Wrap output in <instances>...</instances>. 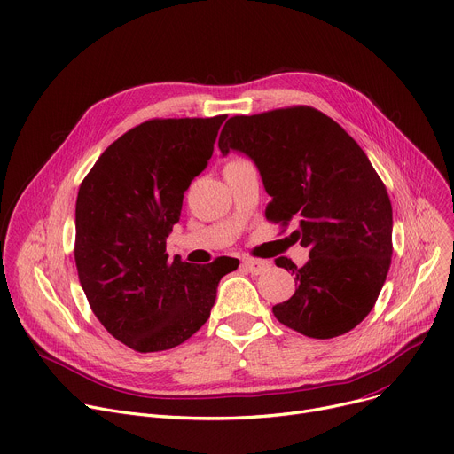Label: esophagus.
I'll return each instance as SVG.
<instances>
[{"instance_id":"1","label":"esophagus","mask_w":454,"mask_h":454,"mask_svg":"<svg viewBox=\"0 0 454 454\" xmlns=\"http://www.w3.org/2000/svg\"><path fill=\"white\" fill-rule=\"evenodd\" d=\"M243 264L250 271V274H254V276L264 274V271H268L271 268V262L264 261V259H245Z\"/></svg>"}]
</instances>
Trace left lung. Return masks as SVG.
<instances>
[{
	"instance_id": "left-lung-1",
	"label": "left lung",
	"mask_w": 454,
	"mask_h": 454,
	"mask_svg": "<svg viewBox=\"0 0 454 454\" xmlns=\"http://www.w3.org/2000/svg\"><path fill=\"white\" fill-rule=\"evenodd\" d=\"M219 149L248 155L271 200L266 219L299 228L292 243L309 248L297 268L295 292L271 309L279 323L303 336L345 334L372 310L392 257V206L365 151L330 116L309 106L231 116Z\"/></svg>"
}]
</instances>
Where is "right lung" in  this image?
I'll return each mask as SVG.
<instances>
[{
    "label": "right lung",
    "instance_id": "add662e5",
    "mask_svg": "<svg viewBox=\"0 0 454 454\" xmlns=\"http://www.w3.org/2000/svg\"><path fill=\"white\" fill-rule=\"evenodd\" d=\"M226 114L153 118L114 140L76 199L78 279L109 334L137 352L173 348L207 321L239 261H168L184 192L207 166Z\"/></svg>",
    "mask_w": 454,
    "mask_h": 454
}]
</instances>
